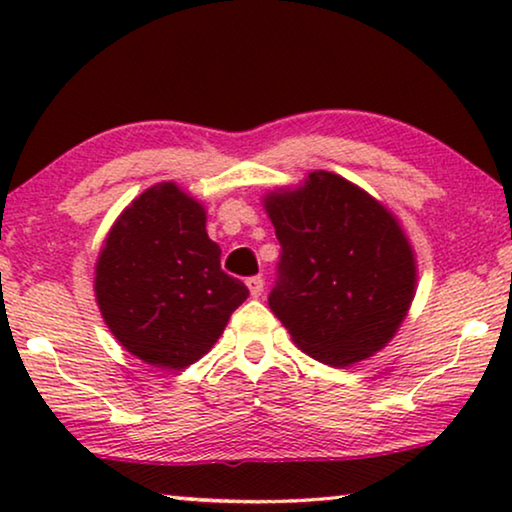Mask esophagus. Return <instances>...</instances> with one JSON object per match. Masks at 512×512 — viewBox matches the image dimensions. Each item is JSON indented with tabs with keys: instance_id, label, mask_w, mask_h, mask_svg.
<instances>
[{
	"instance_id": "1",
	"label": "esophagus",
	"mask_w": 512,
	"mask_h": 512,
	"mask_svg": "<svg viewBox=\"0 0 512 512\" xmlns=\"http://www.w3.org/2000/svg\"><path fill=\"white\" fill-rule=\"evenodd\" d=\"M263 277H249L247 279V286H249V293H251V296H254V298H258V296H263Z\"/></svg>"
}]
</instances>
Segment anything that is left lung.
<instances>
[{
  "label": "left lung",
  "mask_w": 512,
  "mask_h": 512,
  "mask_svg": "<svg viewBox=\"0 0 512 512\" xmlns=\"http://www.w3.org/2000/svg\"><path fill=\"white\" fill-rule=\"evenodd\" d=\"M282 244L270 310L328 366L368 359L394 338L415 298V254L382 202L333 172L263 198Z\"/></svg>",
  "instance_id": "1"
}]
</instances>
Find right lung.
Returning <instances> with one entry per match:
<instances>
[{"instance_id":"1","label":"right lung","mask_w":512,"mask_h":512,"mask_svg":"<svg viewBox=\"0 0 512 512\" xmlns=\"http://www.w3.org/2000/svg\"><path fill=\"white\" fill-rule=\"evenodd\" d=\"M205 207L174 181L130 202L95 265V298L114 338L156 368H186L205 356L249 296L221 270Z\"/></svg>"}]
</instances>
